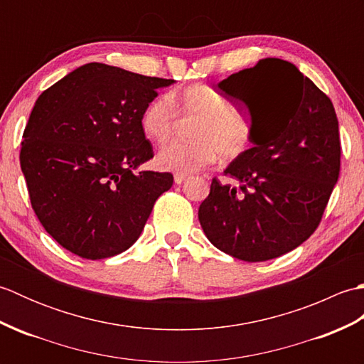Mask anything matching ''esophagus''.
<instances>
[{
	"label": "esophagus",
	"instance_id": "esophagus-1",
	"mask_svg": "<svg viewBox=\"0 0 364 364\" xmlns=\"http://www.w3.org/2000/svg\"><path fill=\"white\" fill-rule=\"evenodd\" d=\"M175 183L176 184H181V183H184L189 178V175H186V173H175Z\"/></svg>",
	"mask_w": 364,
	"mask_h": 364
}]
</instances>
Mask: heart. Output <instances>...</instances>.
I'll list each match as a JSON object with an SVG mask.
<instances>
[{
  "instance_id": "heart-1",
  "label": "heart",
  "mask_w": 364,
  "mask_h": 364,
  "mask_svg": "<svg viewBox=\"0 0 364 364\" xmlns=\"http://www.w3.org/2000/svg\"><path fill=\"white\" fill-rule=\"evenodd\" d=\"M184 117L197 119L192 125L189 142H173L158 154L156 162L162 170L191 173L213 164L220 154L231 161L249 150L252 131L235 114L219 92L206 84L184 87L175 95L161 94L144 106L139 125L144 136L156 145H164L173 134L176 111Z\"/></svg>"
}]
</instances>
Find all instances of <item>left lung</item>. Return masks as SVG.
<instances>
[{
    "mask_svg": "<svg viewBox=\"0 0 364 364\" xmlns=\"http://www.w3.org/2000/svg\"><path fill=\"white\" fill-rule=\"evenodd\" d=\"M247 106L252 149L218 178L198 208L210 242L233 258L258 262L310 237L339 176L341 142L333 103L288 60L266 58L220 81Z\"/></svg>",
    "mask_w": 364,
    "mask_h": 364,
    "instance_id": "left-lung-1",
    "label": "left lung"
}]
</instances>
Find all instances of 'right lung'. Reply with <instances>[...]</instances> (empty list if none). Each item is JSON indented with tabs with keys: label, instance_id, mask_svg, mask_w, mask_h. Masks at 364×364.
I'll return each instance as SVG.
<instances>
[{
	"label": "right lung",
	"instance_id": "right-lung-1",
	"mask_svg": "<svg viewBox=\"0 0 364 364\" xmlns=\"http://www.w3.org/2000/svg\"><path fill=\"white\" fill-rule=\"evenodd\" d=\"M173 82L92 63L37 98L20 166L37 219L68 252L86 259L125 252L172 188V173L134 170L153 158L139 125L144 106Z\"/></svg>",
	"mask_w": 364,
	"mask_h": 364
}]
</instances>
